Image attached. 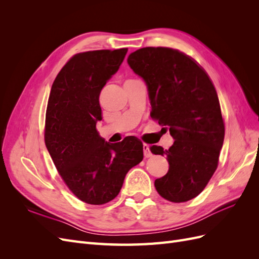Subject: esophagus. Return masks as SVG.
Instances as JSON below:
<instances>
[{
	"mask_svg": "<svg viewBox=\"0 0 259 259\" xmlns=\"http://www.w3.org/2000/svg\"><path fill=\"white\" fill-rule=\"evenodd\" d=\"M144 154H145V158H150V156L152 155V153L150 151V148H149V146L147 144H144Z\"/></svg>",
	"mask_w": 259,
	"mask_h": 259,
	"instance_id": "34e87169",
	"label": "esophagus"
}]
</instances>
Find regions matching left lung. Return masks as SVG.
Listing matches in <instances>:
<instances>
[{"label": "left lung", "mask_w": 259, "mask_h": 259, "mask_svg": "<svg viewBox=\"0 0 259 259\" xmlns=\"http://www.w3.org/2000/svg\"><path fill=\"white\" fill-rule=\"evenodd\" d=\"M127 62L146 83L151 116L169 131L174 143L167 150L153 145V154L167 156L166 175L154 187L170 202L189 201L206 187L218 165L225 123L215 86L188 55L168 48H144Z\"/></svg>", "instance_id": "obj_1"}]
</instances>
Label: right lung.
I'll use <instances>...</instances> for the list:
<instances>
[{"label":"right lung","mask_w":259,"mask_h":259,"mask_svg":"<svg viewBox=\"0 0 259 259\" xmlns=\"http://www.w3.org/2000/svg\"><path fill=\"white\" fill-rule=\"evenodd\" d=\"M127 49L76 54L55 79L45 116V146L70 190L88 204L119 194L127 171L144 159L135 136L110 144L96 130L103 120L99 95L123 62Z\"/></svg>","instance_id":"add662e5"}]
</instances>
